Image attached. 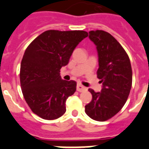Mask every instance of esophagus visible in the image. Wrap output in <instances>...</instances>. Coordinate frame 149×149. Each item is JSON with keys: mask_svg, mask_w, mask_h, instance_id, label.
<instances>
[{"mask_svg": "<svg viewBox=\"0 0 149 149\" xmlns=\"http://www.w3.org/2000/svg\"><path fill=\"white\" fill-rule=\"evenodd\" d=\"M85 90H86L85 87H84L83 85L80 84H77V91L81 92V91H85Z\"/></svg>", "mask_w": 149, "mask_h": 149, "instance_id": "1", "label": "esophagus"}]
</instances>
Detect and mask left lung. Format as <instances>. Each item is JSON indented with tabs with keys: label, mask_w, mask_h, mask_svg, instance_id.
I'll use <instances>...</instances> for the list:
<instances>
[{
	"label": "left lung",
	"mask_w": 149,
	"mask_h": 149,
	"mask_svg": "<svg viewBox=\"0 0 149 149\" xmlns=\"http://www.w3.org/2000/svg\"><path fill=\"white\" fill-rule=\"evenodd\" d=\"M97 45L99 68L97 75L103 84L101 92L89 89L92 100L85 106V113L96 121L110 120L126 104L132 88V72L130 58L115 38L104 30L89 32Z\"/></svg>",
	"instance_id": "obj_1"
}]
</instances>
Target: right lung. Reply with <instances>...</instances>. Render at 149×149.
I'll return each instance as SVG.
<instances>
[{"mask_svg": "<svg viewBox=\"0 0 149 149\" xmlns=\"http://www.w3.org/2000/svg\"><path fill=\"white\" fill-rule=\"evenodd\" d=\"M88 33L83 30H47L26 48L20 65L22 93L32 111L44 120L59 118L77 84L64 81L60 69L68 64L74 49Z\"/></svg>", "mask_w": 149, "mask_h": 149, "instance_id": "add662e5", "label": "right lung"}]
</instances>
